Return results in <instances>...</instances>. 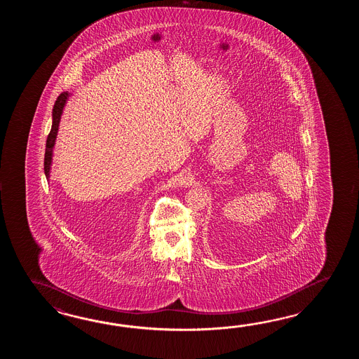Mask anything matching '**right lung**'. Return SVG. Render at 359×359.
<instances>
[{"label":"right lung","mask_w":359,"mask_h":359,"mask_svg":"<svg viewBox=\"0 0 359 359\" xmlns=\"http://www.w3.org/2000/svg\"><path fill=\"white\" fill-rule=\"evenodd\" d=\"M68 92H62L60 96L55 101L54 109H53V127L47 136L46 141V153H45V175L48 178L50 175V165H51V159H53V147L55 145V140L59 130V123H60L61 114H62V109L68 100Z\"/></svg>","instance_id":"obj_1"}]
</instances>
